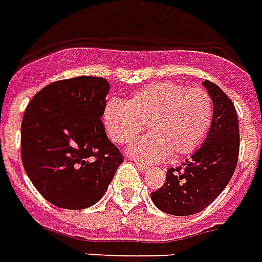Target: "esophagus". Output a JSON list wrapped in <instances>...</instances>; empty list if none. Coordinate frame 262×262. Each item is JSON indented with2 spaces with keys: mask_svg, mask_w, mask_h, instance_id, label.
<instances>
[{
  "mask_svg": "<svg viewBox=\"0 0 262 262\" xmlns=\"http://www.w3.org/2000/svg\"><path fill=\"white\" fill-rule=\"evenodd\" d=\"M136 165H137V168H139L140 171H147L148 170V165H146V164H142V163H136Z\"/></svg>",
  "mask_w": 262,
  "mask_h": 262,
  "instance_id": "34e87169",
  "label": "esophagus"
}]
</instances>
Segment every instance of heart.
Returning <instances> with one entry per match:
<instances>
[{
    "label": "heart",
    "mask_w": 262,
    "mask_h": 262,
    "mask_svg": "<svg viewBox=\"0 0 262 262\" xmlns=\"http://www.w3.org/2000/svg\"><path fill=\"white\" fill-rule=\"evenodd\" d=\"M102 120L109 137L126 144L146 129L127 153L143 163L178 159L195 151L213 122V102L201 88L164 81L139 90L126 103L112 99L103 106Z\"/></svg>",
    "instance_id": "b5f03b06"
}]
</instances>
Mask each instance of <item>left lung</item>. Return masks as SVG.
<instances>
[{
    "instance_id": "8db88e82",
    "label": "left lung",
    "mask_w": 262,
    "mask_h": 262,
    "mask_svg": "<svg viewBox=\"0 0 262 262\" xmlns=\"http://www.w3.org/2000/svg\"><path fill=\"white\" fill-rule=\"evenodd\" d=\"M213 102V122L206 140L181 167L167 171L164 185L151 192L154 205L165 213L189 216L209 206L236 170L240 133L234 103L219 86L203 81Z\"/></svg>"
}]
</instances>
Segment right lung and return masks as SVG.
Masks as SVG:
<instances>
[{
	"label": "right lung",
	"mask_w": 262,
	"mask_h": 262,
	"mask_svg": "<svg viewBox=\"0 0 262 262\" xmlns=\"http://www.w3.org/2000/svg\"><path fill=\"white\" fill-rule=\"evenodd\" d=\"M109 88L102 77L54 81L26 106L22 164L40 195L57 208L78 210L97 203L123 163L101 120Z\"/></svg>",
	"instance_id": "right-lung-1"
}]
</instances>
